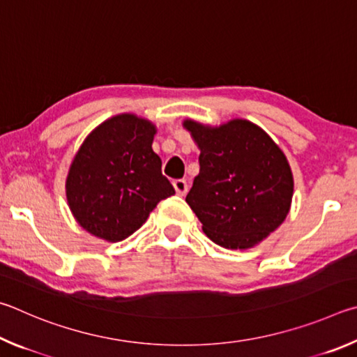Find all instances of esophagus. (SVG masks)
I'll use <instances>...</instances> for the list:
<instances>
[{"mask_svg":"<svg viewBox=\"0 0 357 357\" xmlns=\"http://www.w3.org/2000/svg\"><path fill=\"white\" fill-rule=\"evenodd\" d=\"M174 188L177 191L178 196H185L186 192H188V183H186V180L180 178V180H174Z\"/></svg>","mask_w":357,"mask_h":357,"instance_id":"1","label":"esophagus"}]
</instances>
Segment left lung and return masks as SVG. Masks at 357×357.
Returning <instances> with one entry per match:
<instances>
[{
  "label": "left lung",
  "mask_w": 357,
  "mask_h": 357,
  "mask_svg": "<svg viewBox=\"0 0 357 357\" xmlns=\"http://www.w3.org/2000/svg\"><path fill=\"white\" fill-rule=\"evenodd\" d=\"M183 127L201 149L186 202L205 235L227 249L259 245L290 211L293 174L284 152L245 119L220 127L188 119Z\"/></svg>",
  "instance_id": "obj_1"
}]
</instances>
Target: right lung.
<instances>
[{"label": "right lung", "instance_id": "right-lung-1", "mask_svg": "<svg viewBox=\"0 0 357 357\" xmlns=\"http://www.w3.org/2000/svg\"><path fill=\"white\" fill-rule=\"evenodd\" d=\"M156 128L135 114L108 119L81 144L67 175L66 195L75 220L106 241L128 238L156 204L175 195L152 150Z\"/></svg>", "mask_w": 357, "mask_h": 357}]
</instances>
